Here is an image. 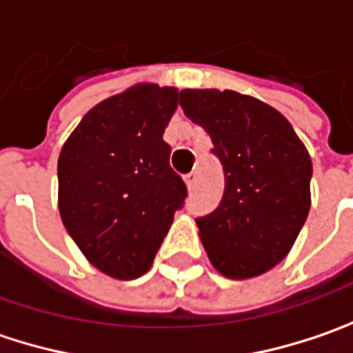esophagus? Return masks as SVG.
Wrapping results in <instances>:
<instances>
[{"mask_svg": "<svg viewBox=\"0 0 353 353\" xmlns=\"http://www.w3.org/2000/svg\"><path fill=\"white\" fill-rule=\"evenodd\" d=\"M184 184H186V188H188V190H192V188H194V184H196V172H188V174L184 176Z\"/></svg>", "mask_w": 353, "mask_h": 353, "instance_id": "esophagus-1", "label": "esophagus"}]
</instances>
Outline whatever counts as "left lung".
<instances>
[{"label":"left lung","instance_id":"obj_1","mask_svg":"<svg viewBox=\"0 0 353 353\" xmlns=\"http://www.w3.org/2000/svg\"><path fill=\"white\" fill-rule=\"evenodd\" d=\"M181 108L225 172L220 206L196 220L206 255L224 277H259L289 255L310 210L305 143L273 105L234 90H181Z\"/></svg>","mask_w":353,"mask_h":353}]
</instances>
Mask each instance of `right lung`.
Returning <instances> with one entry per match:
<instances>
[{
  "label": "right lung",
  "mask_w": 353,
  "mask_h": 353,
  "mask_svg": "<svg viewBox=\"0 0 353 353\" xmlns=\"http://www.w3.org/2000/svg\"><path fill=\"white\" fill-rule=\"evenodd\" d=\"M179 88L137 82L96 103L59 155V212L82 255L129 281L153 265L186 186L163 133Z\"/></svg>",
  "instance_id": "1"
}]
</instances>
